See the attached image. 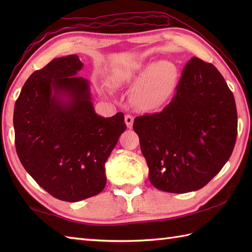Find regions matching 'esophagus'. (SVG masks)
<instances>
[{"label": "esophagus", "mask_w": 252, "mask_h": 252, "mask_svg": "<svg viewBox=\"0 0 252 252\" xmlns=\"http://www.w3.org/2000/svg\"><path fill=\"white\" fill-rule=\"evenodd\" d=\"M133 120H134V118H133V117L130 116V115H126V118H125L126 125L127 127H129V129H131V127L133 126Z\"/></svg>", "instance_id": "1"}]
</instances>
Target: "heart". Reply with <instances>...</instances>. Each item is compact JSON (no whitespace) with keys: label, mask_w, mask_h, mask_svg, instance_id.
Wrapping results in <instances>:
<instances>
[{"label":"heart","mask_w":252,"mask_h":252,"mask_svg":"<svg viewBox=\"0 0 252 252\" xmlns=\"http://www.w3.org/2000/svg\"><path fill=\"white\" fill-rule=\"evenodd\" d=\"M141 74L143 76L138 82ZM176 68L172 63L160 61L152 65L142 63H121L111 69L107 80L112 88H122L137 81L131 93V101L138 109L152 111L160 108L170 96L176 85ZM105 92L104 88H99Z\"/></svg>","instance_id":"1"}]
</instances>
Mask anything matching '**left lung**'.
Returning <instances> with one entry per match:
<instances>
[{"label": "left lung", "mask_w": 252, "mask_h": 252, "mask_svg": "<svg viewBox=\"0 0 252 252\" xmlns=\"http://www.w3.org/2000/svg\"><path fill=\"white\" fill-rule=\"evenodd\" d=\"M133 130L156 189L198 190L232 155L237 136L234 95L212 63L192 57L172 101L159 114L136 117Z\"/></svg>", "instance_id": "obj_1"}]
</instances>
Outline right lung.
I'll use <instances>...</instances> for the list:
<instances>
[{
  "instance_id": "add662e5",
  "label": "right lung",
  "mask_w": 252,
  "mask_h": 252,
  "mask_svg": "<svg viewBox=\"0 0 252 252\" xmlns=\"http://www.w3.org/2000/svg\"><path fill=\"white\" fill-rule=\"evenodd\" d=\"M77 55L54 58L27 80L14 109L21 164L42 189L63 201L99 194L105 163L126 131L125 116L95 112L89 80Z\"/></svg>"
}]
</instances>
